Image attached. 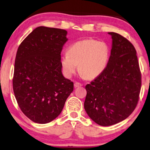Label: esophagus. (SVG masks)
Wrapping results in <instances>:
<instances>
[{"label": "esophagus", "instance_id": "esophagus-1", "mask_svg": "<svg viewBox=\"0 0 150 150\" xmlns=\"http://www.w3.org/2000/svg\"><path fill=\"white\" fill-rule=\"evenodd\" d=\"M82 86H83V85L81 83H78V82H75L74 83V86H75V88H79V87H81Z\"/></svg>", "mask_w": 150, "mask_h": 150}]
</instances>
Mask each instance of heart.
I'll list each match as a JSON object with an SVG mask.
<instances>
[{
  "instance_id": "b5f03b06",
  "label": "heart",
  "mask_w": 150,
  "mask_h": 150,
  "mask_svg": "<svg viewBox=\"0 0 150 150\" xmlns=\"http://www.w3.org/2000/svg\"><path fill=\"white\" fill-rule=\"evenodd\" d=\"M109 56V48L105 42L86 39L76 42L69 46L68 53L61 57L60 63L66 77H72L79 66L83 77L93 79L104 72Z\"/></svg>"
}]
</instances>
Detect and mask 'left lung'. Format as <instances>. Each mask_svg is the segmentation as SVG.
Here are the masks:
<instances>
[{
	"mask_svg": "<svg viewBox=\"0 0 150 150\" xmlns=\"http://www.w3.org/2000/svg\"><path fill=\"white\" fill-rule=\"evenodd\" d=\"M104 72L86 86L84 108L93 121L101 126L121 122L137 106L142 85L135 48L128 40L115 32Z\"/></svg>",
	"mask_w": 150,
	"mask_h": 150,
	"instance_id": "8db88e82",
	"label": "left lung"
}]
</instances>
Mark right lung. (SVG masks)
Wrapping results in <instances>:
<instances>
[{
	"instance_id": "right-lung-1",
	"label": "right lung",
	"mask_w": 150,
	"mask_h": 150,
	"mask_svg": "<svg viewBox=\"0 0 150 150\" xmlns=\"http://www.w3.org/2000/svg\"><path fill=\"white\" fill-rule=\"evenodd\" d=\"M67 32L40 26L18 48L13 88L19 108L33 122L46 124L62 110L73 83L64 77L60 63Z\"/></svg>"
}]
</instances>
